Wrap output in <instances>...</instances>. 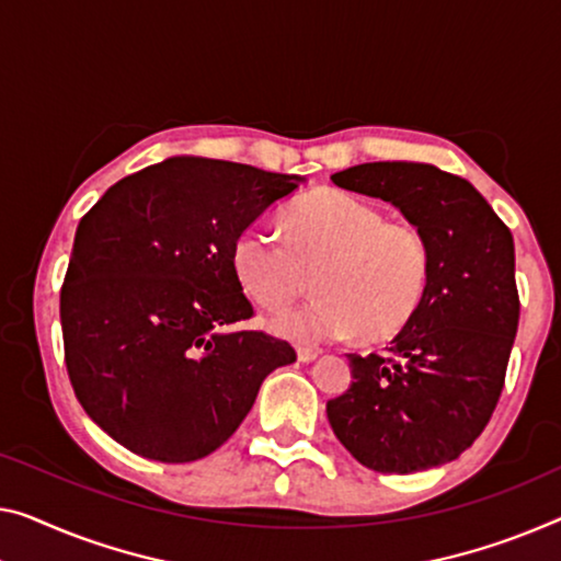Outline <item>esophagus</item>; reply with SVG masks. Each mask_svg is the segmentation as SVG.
<instances>
[{"label": "esophagus", "mask_w": 561, "mask_h": 561, "mask_svg": "<svg viewBox=\"0 0 561 561\" xmlns=\"http://www.w3.org/2000/svg\"><path fill=\"white\" fill-rule=\"evenodd\" d=\"M317 357V350L312 347H297V360L299 363H312Z\"/></svg>", "instance_id": "34e87169"}]
</instances>
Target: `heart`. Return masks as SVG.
I'll use <instances>...</instances> for the list:
<instances>
[{"label": "heart", "mask_w": 561, "mask_h": 561, "mask_svg": "<svg viewBox=\"0 0 561 561\" xmlns=\"http://www.w3.org/2000/svg\"><path fill=\"white\" fill-rule=\"evenodd\" d=\"M282 231L252 227L231 247L233 279L254 305L279 309L314 272V297L272 320L282 337L305 342L386 340L413 320L431 279V249L417 229L390 224L378 206L322 188L289 204Z\"/></svg>", "instance_id": "b5f03b06"}]
</instances>
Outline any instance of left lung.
Listing matches in <instances>:
<instances>
[{
	"mask_svg": "<svg viewBox=\"0 0 561 561\" xmlns=\"http://www.w3.org/2000/svg\"><path fill=\"white\" fill-rule=\"evenodd\" d=\"M330 179L388 201L431 249L413 320L386 353L347 355L353 382L328 403L334 436L380 473L456 461L494 413L519 328L512 231L471 183L431 163H360Z\"/></svg>",
	"mask_w": 561,
	"mask_h": 561,
	"instance_id": "left-lung-1",
	"label": "left lung"
}]
</instances>
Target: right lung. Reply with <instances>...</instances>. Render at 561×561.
<instances>
[{
  "instance_id": "add662e5",
  "label": "right lung",
  "mask_w": 561,
  "mask_h": 561,
  "mask_svg": "<svg viewBox=\"0 0 561 561\" xmlns=\"http://www.w3.org/2000/svg\"><path fill=\"white\" fill-rule=\"evenodd\" d=\"M305 175L171 156L125 175L80 219L60 291L75 396L113 440L163 463L231 438L289 342L233 332L254 314L231 247Z\"/></svg>"
}]
</instances>
